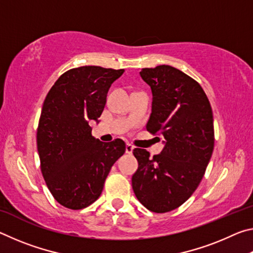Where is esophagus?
Instances as JSON below:
<instances>
[{
    "label": "esophagus",
    "instance_id": "1",
    "mask_svg": "<svg viewBox=\"0 0 253 253\" xmlns=\"http://www.w3.org/2000/svg\"><path fill=\"white\" fill-rule=\"evenodd\" d=\"M132 151H134V146H132L131 144H126V153L127 154H131L132 153Z\"/></svg>",
    "mask_w": 253,
    "mask_h": 253
}]
</instances>
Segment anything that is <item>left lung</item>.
I'll return each instance as SVG.
<instances>
[{
    "label": "left lung",
    "mask_w": 253,
    "mask_h": 253,
    "mask_svg": "<svg viewBox=\"0 0 253 253\" xmlns=\"http://www.w3.org/2000/svg\"><path fill=\"white\" fill-rule=\"evenodd\" d=\"M140 77L153 92L146 128L164 137L165 146L153 157L146 149L132 151L138 169L131 185L145 208L165 213L181 207L202 181L214 147L213 113L201 84L176 68H144Z\"/></svg>",
    "instance_id": "obj_1"
}]
</instances>
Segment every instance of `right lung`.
Returning <instances> with one entry per match:
<instances>
[{
    "label": "right lung",
    "instance_id": "add662e5",
    "mask_svg": "<svg viewBox=\"0 0 253 253\" xmlns=\"http://www.w3.org/2000/svg\"><path fill=\"white\" fill-rule=\"evenodd\" d=\"M124 71L74 68L59 77L45 97L37 129L40 168L51 194L67 209L95 202L111 166L126 151L119 138L96 139L88 123L100 117L111 84Z\"/></svg>",
    "mask_w": 253,
    "mask_h": 253
}]
</instances>
